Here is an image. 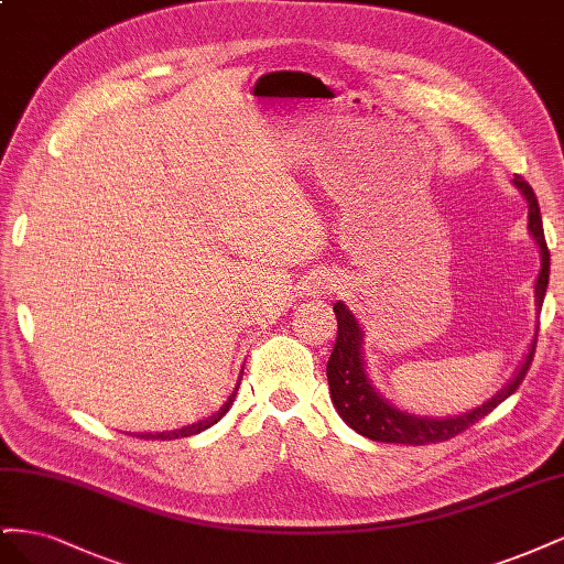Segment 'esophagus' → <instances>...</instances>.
Returning <instances> with one entry per match:
<instances>
[{
  "instance_id": "34e87169",
  "label": "esophagus",
  "mask_w": 564,
  "mask_h": 564,
  "mask_svg": "<svg viewBox=\"0 0 564 564\" xmlns=\"http://www.w3.org/2000/svg\"><path fill=\"white\" fill-rule=\"evenodd\" d=\"M334 286H336L334 278H329V275H315L308 282V296L317 299V296H324V294H332Z\"/></svg>"
}]
</instances>
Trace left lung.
<instances>
[{"instance_id": "left-lung-1", "label": "left lung", "mask_w": 564, "mask_h": 564, "mask_svg": "<svg viewBox=\"0 0 564 564\" xmlns=\"http://www.w3.org/2000/svg\"><path fill=\"white\" fill-rule=\"evenodd\" d=\"M513 185L527 199V207H529L527 230L532 235V240L536 242L541 253V268L534 282V305L539 315L545 289H549L551 253H549V247H545L541 212H539V202L532 185L522 181V176H516ZM334 313H336L338 334H336L332 357L327 362V381H329L332 402L336 406L338 416L344 419L355 433H360L373 442H392V445H431V442H445L470 429L475 421H480L491 412L494 406H499L506 398L513 395L516 388L522 383L529 365H532L534 348H536V334H534L532 344L527 348V355L522 357L518 371L513 373V379H510L497 395L487 400L485 404L456 416H421L395 406L381 395L367 371L365 348H362L365 329L360 327V322H357V317L344 301L334 303Z\"/></svg>"}]
</instances>
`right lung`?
Segmentation results:
<instances>
[{
  "label": "right lung",
  "mask_w": 564,
  "mask_h": 564,
  "mask_svg": "<svg viewBox=\"0 0 564 564\" xmlns=\"http://www.w3.org/2000/svg\"><path fill=\"white\" fill-rule=\"evenodd\" d=\"M240 377H242V371H240ZM240 381H242V379H240ZM240 381H237L235 390L230 392V398L224 402V406H220L218 412H216V414H212L209 419L197 421V423H193V425H183V429H178V431H164V433H139V437H145V440H176V437H191V435H197V433H202V431L212 429V425H214V423H218L220 419H224L228 409L232 406L235 395H237V388H240Z\"/></svg>",
  "instance_id": "1"
}]
</instances>
